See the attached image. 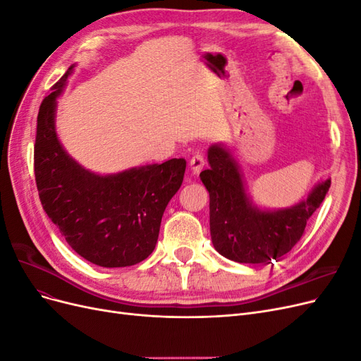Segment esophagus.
<instances>
[{
	"label": "esophagus",
	"mask_w": 361,
	"mask_h": 361,
	"mask_svg": "<svg viewBox=\"0 0 361 361\" xmlns=\"http://www.w3.org/2000/svg\"><path fill=\"white\" fill-rule=\"evenodd\" d=\"M190 166L194 173H199L204 166V157L202 154H194L190 159Z\"/></svg>",
	"instance_id": "obj_1"
}]
</instances>
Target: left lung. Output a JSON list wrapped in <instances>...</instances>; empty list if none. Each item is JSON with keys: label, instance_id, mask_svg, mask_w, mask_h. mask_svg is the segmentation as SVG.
<instances>
[{"label": "left lung", "instance_id": "left-lung-1", "mask_svg": "<svg viewBox=\"0 0 361 361\" xmlns=\"http://www.w3.org/2000/svg\"><path fill=\"white\" fill-rule=\"evenodd\" d=\"M207 161L211 167L200 173V179L209 191L212 244L221 256L239 264H264L289 253L331 185L326 179L289 209L260 211L250 203L231 152L221 145L211 146Z\"/></svg>", "mask_w": 361, "mask_h": 361}]
</instances>
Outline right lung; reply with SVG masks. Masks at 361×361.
Here are the masks:
<instances>
[{"label":"right lung","instance_id":"add662e5","mask_svg":"<svg viewBox=\"0 0 361 361\" xmlns=\"http://www.w3.org/2000/svg\"><path fill=\"white\" fill-rule=\"evenodd\" d=\"M72 68L52 85L37 114L39 199L81 257L105 268L135 265L155 250L162 214L180 188L187 161L173 158L110 176L84 170L63 150L54 126L56 99Z\"/></svg>","mask_w":361,"mask_h":361}]
</instances>
